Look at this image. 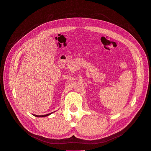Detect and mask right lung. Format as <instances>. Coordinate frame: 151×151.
<instances>
[{
	"label": "right lung",
	"instance_id": "add662e5",
	"mask_svg": "<svg viewBox=\"0 0 151 151\" xmlns=\"http://www.w3.org/2000/svg\"><path fill=\"white\" fill-rule=\"evenodd\" d=\"M52 113H53V112H52ZM52 113L49 114H46V115H35V114H32V115H33L35 116H36V117H44V116H47L50 115Z\"/></svg>",
	"mask_w": 151,
	"mask_h": 151
}]
</instances>
